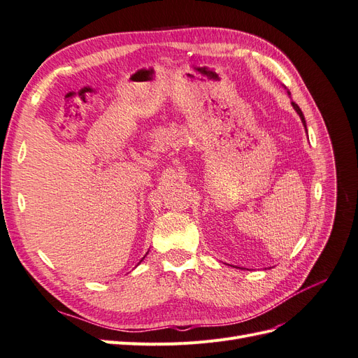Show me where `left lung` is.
Returning <instances> with one entry per match:
<instances>
[{"label": "left lung", "mask_w": 358, "mask_h": 358, "mask_svg": "<svg viewBox=\"0 0 358 358\" xmlns=\"http://www.w3.org/2000/svg\"><path fill=\"white\" fill-rule=\"evenodd\" d=\"M288 92V95L291 96V94H289V91H287ZM291 104H292V107H294V110L297 112V115L300 116V119H301V122H303V125H305V129H306V121H305V116H303V112L300 110V107L294 103V101H291ZM306 133H308V129H306Z\"/></svg>", "instance_id": "left-lung-1"}]
</instances>
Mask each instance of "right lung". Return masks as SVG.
<instances>
[{
	"mask_svg": "<svg viewBox=\"0 0 358 358\" xmlns=\"http://www.w3.org/2000/svg\"><path fill=\"white\" fill-rule=\"evenodd\" d=\"M143 258H145V257H143ZM143 258H142V259H143Z\"/></svg>",
	"mask_w": 358,
	"mask_h": 358,
	"instance_id": "right-lung-1",
	"label": "right lung"
}]
</instances>
